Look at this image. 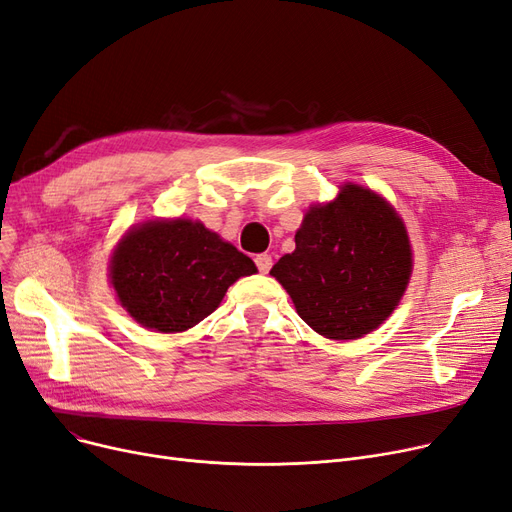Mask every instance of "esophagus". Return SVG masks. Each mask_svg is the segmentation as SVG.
Instances as JSON below:
<instances>
[{"instance_id":"obj_1","label":"esophagus","mask_w":512,"mask_h":512,"mask_svg":"<svg viewBox=\"0 0 512 512\" xmlns=\"http://www.w3.org/2000/svg\"><path fill=\"white\" fill-rule=\"evenodd\" d=\"M255 263H257V268H259L261 274H268L272 270V255L261 253V255L255 257Z\"/></svg>"}]
</instances>
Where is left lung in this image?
<instances>
[{"label":"left lung","instance_id":"8db88e82","mask_svg":"<svg viewBox=\"0 0 512 512\" xmlns=\"http://www.w3.org/2000/svg\"><path fill=\"white\" fill-rule=\"evenodd\" d=\"M295 244L270 274L301 320L326 339H360L379 328L408 286L412 251L404 221L362 186L347 184L332 203L311 207Z\"/></svg>","mask_w":512,"mask_h":512}]
</instances>
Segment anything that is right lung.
<instances>
[{"mask_svg": "<svg viewBox=\"0 0 512 512\" xmlns=\"http://www.w3.org/2000/svg\"><path fill=\"white\" fill-rule=\"evenodd\" d=\"M255 263L201 221H146L133 228L110 263L121 305L146 328L182 332L213 314L228 286Z\"/></svg>", "mask_w": 512, "mask_h": 512, "instance_id": "add662e5", "label": "right lung"}]
</instances>
